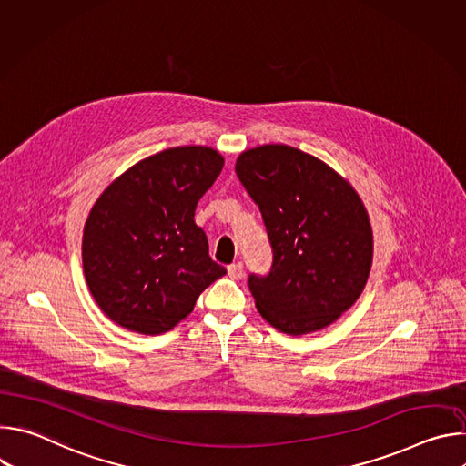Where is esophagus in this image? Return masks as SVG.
Instances as JSON below:
<instances>
[{
    "instance_id": "esophagus-1",
    "label": "esophagus",
    "mask_w": 466,
    "mask_h": 466,
    "mask_svg": "<svg viewBox=\"0 0 466 466\" xmlns=\"http://www.w3.org/2000/svg\"><path fill=\"white\" fill-rule=\"evenodd\" d=\"M227 271H228V277H230V279H234V280H239V279L243 277V263H241V261L230 263L228 268H227Z\"/></svg>"
}]
</instances>
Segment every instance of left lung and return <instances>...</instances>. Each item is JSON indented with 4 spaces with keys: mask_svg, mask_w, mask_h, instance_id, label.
Returning <instances> with one entry per match:
<instances>
[{
    "mask_svg": "<svg viewBox=\"0 0 466 466\" xmlns=\"http://www.w3.org/2000/svg\"><path fill=\"white\" fill-rule=\"evenodd\" d=\"M236 173L273 248L269 275L248 277L261 317L289 336L338 320L361 295L372 228L356 189L322 160L269 144L243 151Z\"/></svg>",
    "mask_w": 466,
    "mask_h": 466,
    "instance_id": "8db88e82",
    "label": "left lung"
}]
</instances>
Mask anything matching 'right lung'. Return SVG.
<instances>
[{
	"label": "right lung",
	"mask_w": 466,
	"mask_h": 466,
	"mask_svg": "<svg viewBox=\"0 0 466 466\" xmlns=\"http://www.w3.org/2000/svg\"><path fill=\"white\" fill-rule=\"evenodd\" d=\"M223 166L212 147H173L128 167L99 195L83 232V269L110 320L162 334L227 273L193 219Z\"/></svg>",
	"instance_id": "right-lung-1"
}]
</instances>
